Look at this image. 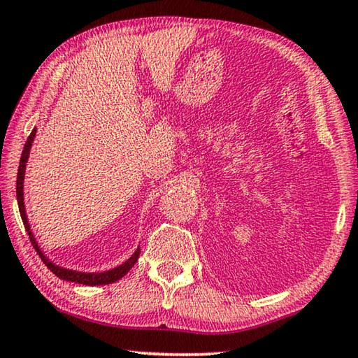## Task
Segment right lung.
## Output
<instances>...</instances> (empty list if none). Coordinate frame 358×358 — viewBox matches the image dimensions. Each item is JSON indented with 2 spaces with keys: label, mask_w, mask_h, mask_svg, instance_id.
I'll return each instance as SVG.
<instances>
[{
  "label": "right lung",
  "mask_w": 358,
  "mask_h": 358,
  "mask_svg": "<svg viewBox=\"0 0 358 358\" xmlns=\"http://www.w3.org/2000/svg\"><path fill=\"white\" fill-rule=\"evenodd\" d=\"M36 136V129L31 131V134L28 136V141L25 142V147H23L22 151V157H20V166H19V172H17V202H19V210H20V216L23 221V226H25L29 241H31L33 248L36 250V252L39 254V257L42 259V262L47 265V268L52 271L53 275H57L58 278H62L64 281H72V282H78V284H85V286H102V284H110L115 282L123 278L128 271L134 266V264L137 262L138 254H141V248H137V251L132 254V256L126 260L124 264H121L117 268H112L108 271H102V273H83V271H74L69 268H63V266H58L53 262H50L45 256L44 252L39 250L38 243H36V238L29 229V224L27 220V213H25V203H23V178H25V166L29 156V150H31V145L34 141Z\"/></svg>",
  "instance_id": "add662e5"
}]
</instances>
